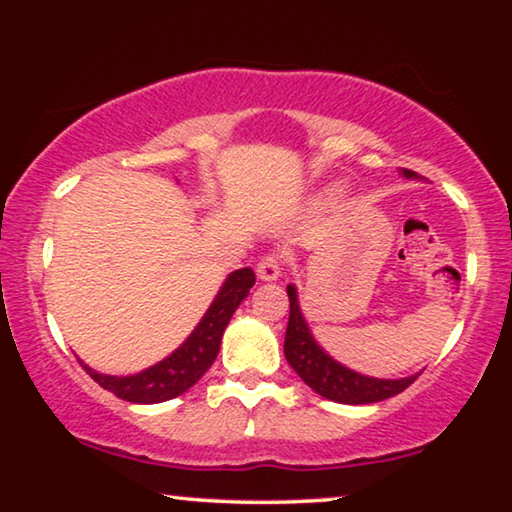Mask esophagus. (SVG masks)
<instances>
[{
    "mask_svg": "<svg viewBox=\"0 0 512 512\" xmlns=\"http://www.w3.org/2000/svg\"><path fill=\"white\" fill-rule=\"evenodd\" d=\"M282 270H284V256L275 254V251H272V254H265L256 265L258 277H261L263 282H272V279H277L282 275Z\"/></svg>",
    "mask_w": 512,
    "mask_h": 512,
    "instance_id": "esophagus-1",
    "label": "esophagus"
}]
</instances>
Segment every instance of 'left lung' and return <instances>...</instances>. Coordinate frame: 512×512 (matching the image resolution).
I'll return each instance as SVG.
<instances>
[{
  "label": "left lung",
  "mask_w": 512,
  "mask_h": 512,
  "mask_svg": "<svg viewBox=\"0 0 512 512\" xmlns=\"http://www.w3.org/2000/svg\"><path fill=\"white\" fill-rule=\"evenodd\" d=\"M405 177H412L415 172L403 170ZM289 326H286L284 338V356L289 366L296 370L307 387L317 391L319 396L328 398L335 403L347 405H363V403H377L384 398H391L401 394L417 380V375L403 377V380H377V377H366L354 373L331 356L321 352V347L314 342L307 328L303 314H300L296 289L289 286Z\"/></svg>",
  "instance_id": "left-lung-1"
}]
</instances>
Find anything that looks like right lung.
<instances>
[{"instance_id": "obj_1", "label": "right lung", "mask_w": 512, "mask_h": 512, "mask_svg": "<svg viewBox=\"0 0 512 512\" xmlns=\"http://www.w3.org/2000/svg\"><path fill=\"white\" fill-rule=\"evenodd\" d=\"M256 284V275L251 268L235 270L221 286L219 296L209 305V310L198 328L188 335V340L172 356L156 363L149 370L130 377H114L95 373L93 368H86V373L100 384L102 389L123 398L130 403H163L170 398H177L193 387L207 368L212 366L221 347V335L226 331L230 317L247 298L251 286Z\"/></svg>"}]
</instances>
